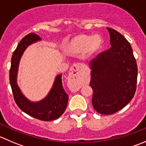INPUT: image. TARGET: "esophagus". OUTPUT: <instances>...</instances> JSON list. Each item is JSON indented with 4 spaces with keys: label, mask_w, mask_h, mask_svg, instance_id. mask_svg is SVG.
<instances>
[{
    "label": "esophagus",
    "mask_w": 146,
    "mask_h": 146,
    "mask_svg": "<svg viewBox=\"0 0 146 146\" xmlns=\"http://www.w3.org/2000/svg\"><path fill=\"white\" fill-rule=\"evenodd\" d=\"M80 65L74 64L70 68L68 78V85L72 91H78L81 87L82 72Z\"/></svg>",
    "instance_id": "obj_1"
}]
</instances>
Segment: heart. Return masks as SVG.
I'll list each match as a JSON object with an SVG mask.
<instances>
[{"instance_id": "heart-1", "label": "heart", "mask_w": 146, "mask_h": 146, "mask_svg": "<svg viewBox=\"0 0 146 146\" xmlns=\"http://www.w3.org/2000/svg\"><path fill=\"white\" fill-rule=\"evenodd\" d=\"M103 41L99 35H76L72 38L66 45V50L69 54H81L84 53L86 56L94 55L101 49Z\"/></svg>"}]
</instances>
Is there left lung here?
I'll return each instance as SVG.
<instances>
[{"label": "left lung", "mask_w": 146, "mask_h": 146, "mask_svg": "<svg viewBox=\"0 0 146 146\" xmlns=\"http://www.w3.org/2000/svg\"><path fill=\"white\" fill-rule=\"evenodd\" d=\"M111 47L90 62L93 90L92 104L102 114L117 112L129 102L136 90L138 67L129 42L115 29L107 27Z\"/></svg>", "instance_id": "1"}]
</instances>
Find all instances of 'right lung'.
I'll use <instances>...</instances> for the list:
<instances>
[{
    "label": "right lung",
    "instance_id": "add662e5",
    "mask_svg": "<svg viewBox=\"0 0 146 146\" xmlns=\"http://www.w3.org/2000/svg\"><path fill=\"white\" fill-rule=\"evenodd\" d=\"M40 39L41 38L36 34L29 33L24 36L18 44L12 56L10 83L15 102L19 108L34 118L48 121L61 117L67 107L68 95L63 88L61 75L56 76L48 95L39 102H32L25 98L20 92L16 82L17 68L22 54L28 46Z\"/></svg>",
    "mask_w": 146,
    "mask_h": 146
}]
</instances>
